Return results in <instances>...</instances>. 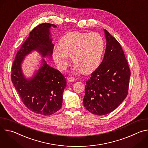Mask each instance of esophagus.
Returning <instances> with one entry per match:
<instances>
[{
	"label": "esophagus",
	"instance_id": "1",
	"mask_svg": "<svg viewBox=\"0 0 148 148\" xmlns=\"http://www.w3.org/2000/svg\"><path fill=\"white\" fill-rule=\"evenodd\" d=\"M76 80V79L75 78H74V77H68L67 78V81H69V82H74V81H75Z\"/></svg>",
	"mask_w": 148,
	"mask_h": 148
}]
</instances>
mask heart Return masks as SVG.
<instances>
[{
    "label": "heart",
    "instance_id": "heart-1",
    "mask_svg": "<svg viewBox=\"0 0 148 148\" xmlns=\"http://www.w3.org/2000/svg\"><path fill=\"white\" fill-rule=\"evenodd\" d=\"M59 46L53 51V58L60 70L66 69L70 56L77 69L89 73L99 65L105 41L98 33L73 32L61 38Z\"/></svg>",
    "mask_w": 148,
    "mask_h": 148
}]
</instances>
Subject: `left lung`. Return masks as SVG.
Instances as JSON below:
<instances>
[{
  "instance_id": "left-lung-1",
  "label": "left lung",
  "mask_w": 148,
  "mask_h": 148,
  "mask_svg": "<svg viewBox=\"0 0 148 148\" xmlns=\"http://www.w3.org/2000/svg\"><path fill=\"white\" fill-rule=\"evenodd\" d=\"M107 47L103 59L86 81L84 106L97 115L115 110L128 95L131 71L119 42L104 29Z\"/></svg>"
}]
</instances>
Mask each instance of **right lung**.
<instances>
[{
	"mask_svg": "<svg viewBox=\"0 0 148 148\" xmlns=\"http://www.w3.org/2000/svg\"><path fill=\"white\" fill-rule=\"evenodd\" d=\"M56 25L42 23L30 32L29 37L17 51L12 67V81L25 106L31 111L42 115H51L62 107V94L66 79L58 70L42 60L40 68L31 78L27 79L22 70L26 56L36 50L42 57H51L54 45L50 29Z\"/></svg>",
	"mask_w": 148,
	"mask_h": 148,
	"instance_id": "obj_1",
	"label": "right lung"
}]
</instances>
